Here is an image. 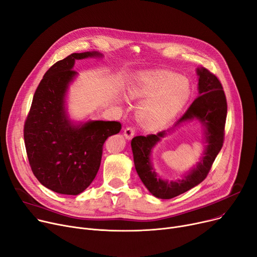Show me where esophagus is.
<instances>
[{"label": "esophagus", "mask_w": 257, "mask_h": 257, "mask_svg": "<svg viewBox=\"0 0 257 257\" xmlns=\"http://www.w3.org/2000/svg\"><path fill=\"white\" fill-rule=\"evenodd\" d=\"M123 135H124V137H125L126 139H132V138L134 137V135H135V128H134V127H131V126L126 127V128L124 130V132H123Z\"/></svg>", "instance_id": "34e87169"}]
</instances>
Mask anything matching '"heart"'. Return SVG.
Masks as SVG:
<instances>
[{
	"mask_svg": "<svg viewBox=\"0 0 257 257\" xmlns=\"http://www.w3.org/2000/svg\"><path fill=\"white\" fill-rule=\"evenodd\" d=\"M131 98H147L139 108L138 119L146 130H160L180 113L191 96V86L184 77L169 71L144 72L127 88Z\"/></svg>",
	"mask_w": 257,
	"mask_h": 257,
	"instance_id": "obj_1",
	"label": "heart"
}]
</instances>
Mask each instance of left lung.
<instances>
[{
	"label": "left lung",
	"instance_id": "obj_1",
	"mask_svg": "<svg viewBox=\"0 0 257 257\" xmlns=\"http://www.w3.org/2000/svg\"><path fill=\"white\" fill-rule=\"evenodd\" d=\"M199 96L174 126L157 135L137 136L132 140L135 168L147 190L157 198L171 199L199 185L207 176L212 165L220 153L224 141V127L227 115V102L223 87L214 73L204 67L197 68ZM197 118L204 124L207 145L204 157L198 166L182 180L168 182L161 179L150 162L151 149L167 132L184 122Z\"/></svg>",
	"mask_w": 257,
	"mask_h": 257
}]
</instances>
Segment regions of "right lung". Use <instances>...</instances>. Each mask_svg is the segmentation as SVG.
Masks as SVG:
<instances>
[{
  "instance_id": "1",
  "label": "right lung",
  "mask_w": 257,
  "mask_h": 257,
  "mask_svg": "<svg viewBox=\"0 0 257 257\" xmlns=\"http://www.w3.org/2000/svg\"><path fill=\"white\" fill-rule=\"evenodd\" d=\"M102 57L98 52L73 53L44 73L33 96L24 127L28 160L38 182L56 193L78 195L93 182L102 145L118 134V121L89 120L75 124L68 118L65 96L77 77L75 60Z\"/></svg>"
}]
</instances>
